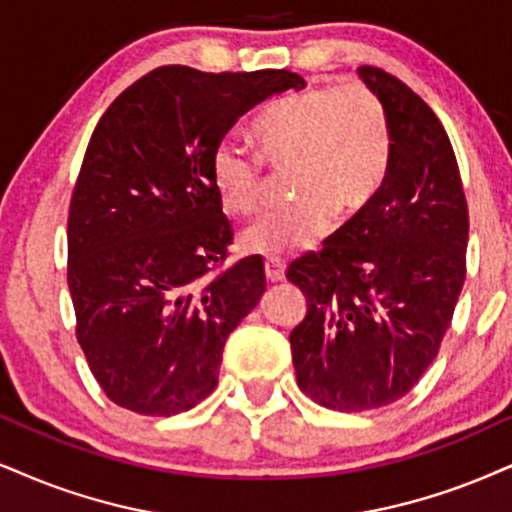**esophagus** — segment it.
I'll use <instances>...</instances> for the list:
<instances>
[{
	"instance_id": "esophagus-1",
	"label": "esophagus",
	"mask_w": 512,
	"mask_h": 512,
	"mask_svg": "<svg viewBox=\"0 0 512 512\" xmlns=\"http://www.w3.org/2000/svg\"><path fill=\"white\" fill-rule=\"evenodd\" d=\"M263 270H266L268 282H280L282 277H285V263H282L280 258H268V261L263 263Z\"/></svg>"
}]
</instances>
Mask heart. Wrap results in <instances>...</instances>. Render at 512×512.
Returning <instances> with one entry per match:
<instances>
[{
	"label": "heart",
	"instance_id": "b5f03b06",
	"mask_svg": "<svg viewBox=\"0 0 512 512\" xmlns=\"http://www.w3.org/2000/svg\"><path fill=\"white\" fill-rule=\"evenodd\" d=\"M256 156L220 142L211 182L232 216H254L266 204L270 175L289 173L285 211L263 216L242 235L244 251L280 258L308 249L332 216L351 220L372 204L387 180L394 132L382 97L363 82L311 85L275 99L251 128Z\"/></svg>",
	"mask_w": 512,
	"mask_h": 512
}]
</instances>
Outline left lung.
<instances>
[{
	"instance_id": "8db88e82",
	"label": "left lung",
	"mask_w": 512,
	"mask_h": 512,
	"mask_svg": "<svg viewBox=\"0 0 512 512\" xmlns=\"http://www.w3.org/2000/svg\"><path fill=\"white\" fill-rule=\"evenodd\" d=\"M389 111L394 151L372 204L287 280L308 311L289 334L296 382L320 406H389L437 358L465 282L468 201L444 125L406 82L358 68Z\"/></svg>"
}]
</instances>
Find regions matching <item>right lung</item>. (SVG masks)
Instances as JSON below:
<instances>
[{
    "mask_svg": "<svg viewBox=\"0 0 512 512\" xmlns=\"http://www.w3.org/2000/svg\"><path fill=\"white\" fill-rule=\"evenodd\" d=\"M292 71L161 66L99 118L68 208L75 337L94 380L140 415L194 408L223 346L266 292L263 261L223 268L232 225L211 154L246 111L301 90Z\"/></svg>",
    "mask_w": 512,
    "mask_h": 512,
    "instance_id": "right-lung-1",
    "label": "right lung"
}]
</instances>
